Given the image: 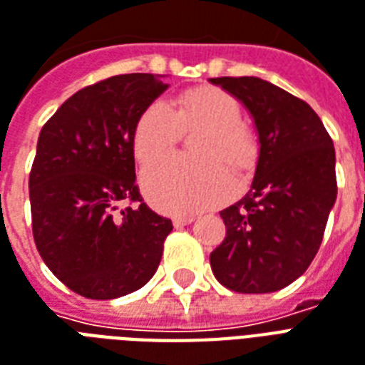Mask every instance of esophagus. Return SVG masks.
Returning a JSON list of instances; mask_svg holds the SVG:
<instances>
[{"label":"esophagus","instance_id":"obj_1","mask_svg":"<svg viewBox=\"0 0 365 365\" xmlns=\"http://www.w3.org/2000/svg\"><path fill=\"white\" fill-rule=\"evenodd\" d=\"M193 220H195L193 216H176V218L172 220V222H174V226L176 227H183V226H189Z\"/></svg>","mask_w":365,"mask_h":365}]
</instances>
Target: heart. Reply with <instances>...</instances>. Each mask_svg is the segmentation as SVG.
<instances>
[{
	"label": "heart",
	"mask_w": 365,
	"mask_h": 365,
	"mask_svg": "<svg viewBox=\"0 0 365 365\" xmlns=\"http://www.w3.org/2000/svg\"><path fill=\"white\" fill-rule=\"evenodd\" d=\"M193 130H201L191 141V151L199 158H164L141 178L147 199L163 212H195L227 197L233 182L224 163L235 174L257 166V133L241 120L237 99L214 86L182 91L168 107L149 103L133 124V155L138 163H153L170 153L182 133Z\"/></svg>",
	"instance_id": "heart-1"
}]
</instances>
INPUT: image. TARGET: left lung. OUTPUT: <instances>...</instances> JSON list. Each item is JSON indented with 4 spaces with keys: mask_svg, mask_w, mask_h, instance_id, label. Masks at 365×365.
<instances>
[{
    "mask_svg": "<svg viewBox=\"0 0 365 365\" xmlns=\"http://www.w3.org/2000/svg\"><path fill=\"white\" fill-rule=\"evenodd\" d=\"M255 118L260 141L250 191L220 216L226 237L210 252L214 277L235 293L287 287L316 257L337 199L335 147L314 108L255 76L210 78Z\"/></svg>",
    "mask_w": 365,
    "mask_h": 365,
    "instance_id": "obj_1",
    "label": "left lung"
}]
</instances>
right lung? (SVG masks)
<instances>
[{
    "instance_id": "1",
    "label": "right lung",
    "mask_w": 365,
    "mask_h": 365,
    "mask_svg": "<svg viewBox=\"0 0 365 365\" xmlns=\"http://www.w3.org/2000/svg\"><path fill=\"white\" fill-rule=\"evenodd\" d=\"M168 86L120 74L82 88L43 124L28 178L36 249L53 275L86 299H118L157 272L172 220L135 185L132 133Z\"/></svg>"
}]
</instances>
